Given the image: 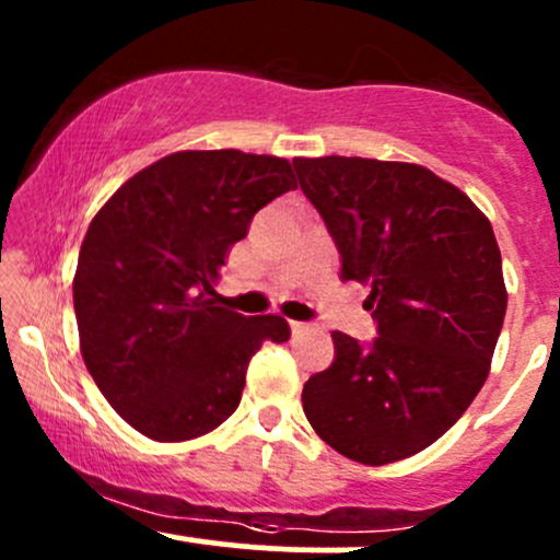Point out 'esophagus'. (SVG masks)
I'll list each match as a JSON object with an SVG mask.
<instances>
[{
  "mask_svg": "<svg viewBox=\"0 0 560 560\" xmlns=\"http://www.w3.org/2000/svg\"><path fill=\"white\" fill-rule=\"evenodd\" d=\"M313 329H316V326L305 324V320H292V334H294V337H302V334H307V331H313Z\"/></svg>",
  "mask_w": 560,
  "mask_h": 560,
  "instance_id": "1",
  "label": "esophagus"
}]
</instances>
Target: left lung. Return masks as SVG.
Instances as JSON below:
<instances>
[{
    "label": "left lung",
    "instance_id": "left-lung-1",
    "mask_svg": "<svg viewBox=\"0 0 560 560\" xmlns=\"http://www.w3.org/2000/svg\"><path fill=\"white\" fill-rule=\"evenodd\" d=\"M324 218L342 279L371 289V345L334 331V363L311 376L302 410L345 458L384 466L453 427L490 374L508 292L494 231L458 186L423 165L294 158Z\"/></svg>",
    "mask_w": 560,
    "mask_h": 560
}]
</instances>
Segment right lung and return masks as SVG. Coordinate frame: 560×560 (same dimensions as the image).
Returning a JSON list of instances; mask_svg holds the SVG:
<instances>
[{
	"label": "right lung",
	"instance_id": "add662e5",
	"mask_svg": "<svg viewBox=\"0 0 560 560\" xmlns=\"http://www.w3.org/2000/svg\"><path fill=\"white\" fill-rule=\"evenodd\" d=\"M289 160L186 150L147 165L102 205L73 279L81 355L115 413L158 442L213 432L242 400L247 363L281 316H242L213 284L229 249L276 197Z\"/></svg>",
	"mask_w": 560,
	"mask_h": 560
}]
</instances>
